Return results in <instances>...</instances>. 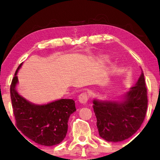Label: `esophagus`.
<instances>
[{"instance_id": "obj_1", "label": "esophagus", "mask_w": 160, "mask_h": 160, "mask_svg": "<svg viewBox=\"0 0 160 160\" xmlns=\"http://www.w3.org/2000/svg\"><path fill=\"white\" fill-rule=\"evenodd\" d=\"M89 99V96L88 95V94L85 93V92H83V93H81L80 95H79V102L80 103H82V104H85L88 102V100Z\"/></svg>"}]
</instances>
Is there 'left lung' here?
<instances>
[{
	"label": "left lung",
	"mask_w": 160,
	"mask_h": 160,
	"mask_svg": "<svg viewBox=\"0 0 160 160\" xmlns=\"http://www.w3.org/2000/svg\"><path fill=\"white\" fill-rule=\"evenodd\" d=\"M148 92L142 70L138 82L121 102L94 99L93 109L99 136L108 142H120L131 137L144 121Z\"/></svg>",
	"instance_id": "1"
}]
</instances>
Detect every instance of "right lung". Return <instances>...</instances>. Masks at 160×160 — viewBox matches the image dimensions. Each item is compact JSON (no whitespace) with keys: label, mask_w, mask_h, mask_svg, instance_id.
Instances as JSON below:
<instances>
[{"label":"right lung","mask_w":160,"mask_h":160,"mask_svg":"<svg viewBox=\"0 0 160 160\" xmlns=\"http://www.w3.org/2000/svg\"><path fill=\"white\" fill-rule=\"evenodd\" d=\"M22 64L15 71L10 85V97L17 128L37 144L44 146L59 144L66 135L70 116L76 111L75 101L61 99L44 105L27 101L15 90L18 82L17 73Z\"/></svg>","instance_id":"right-lung-1"}]
</instances>
